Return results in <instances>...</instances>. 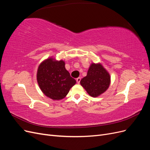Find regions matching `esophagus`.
Returning a JSON list of instances; mask_svg holds the SVG:
<instances>
[{"label": "esophagus", "instance_id": "1", "mask_svg": "<svg viewBox=\"0 0 150 150\" xmlns=\"http://www.w3.org/2000/svg\"><path fill=\"white\" fill-rule=\"evenodd\" d=\"M81 78H78L76 79V82H77V83L78 84H79V83H80V81H81Z\"/></svg>", "mask_w": 150, "mask_h": 150}]
</instances>
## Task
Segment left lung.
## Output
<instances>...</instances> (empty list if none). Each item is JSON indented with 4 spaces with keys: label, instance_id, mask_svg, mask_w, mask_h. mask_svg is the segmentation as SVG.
Wrapping results in <instances>:
<instances>
[{
    "label": "left lung",
    "instance_id": "obj_1",
    "mask_svg": "<svg viewBox=\"0 0 150 150\" xmlns=\"http://www.w3.org/2000/svg\"><path fill=\"white\" fill-rule=\"evenodd\" d=\"M110 75L103 66L99 64H91L87 76L81 80V85L92 97H98L108 89L110 84Z\"/></svg>",
    "mask_w": 150,
    "mask_h": 150
}]
</instances>
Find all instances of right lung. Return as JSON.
Returning a JSON list of instances; mask_svg holds the SVG:
<instances>
[{"instance_id":"right-lung-1","label":"right lung","mask_w":150,"mask_h":150,"mask_svg":"<svg viewBox=\"0 0 150 150\" xmlns=\"http://www.w3.org/2000/svg\"><path fill=\"white\" fill-rule=\"evenodd\" d=\"M37 81L40 90L53 100H60L66 96L76 81L65 68V62L50 57L39 66Z\"/></svg>"}]
</instances>
